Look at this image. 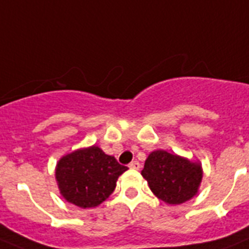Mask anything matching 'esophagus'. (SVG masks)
<instances>
[{"instance_id":"obj_1","label":"esophagus","mask_w":249,"mask_h":249,"mask_svg":"<svg viewBox=\"0 0 249 249\" xmlns=\"http://www.w3.org/2000/svg\"><path fill=\"white\" fill-rule=\"evenodd\" d=\"M129 167L133 169V170H139V169H141V163H139L138 161H131V162L129 163Z\"/></svg>"}]
</instances>
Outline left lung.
<instances>
[{"label": "left lung", "instance_id": "obj_1", "mask_svg": "<svg viewBox=\"0 0 249 249\" xmlns=\"http://www.w3.org/2000/svg\"><path fill=\"white\" fill-rule=\"evenodd\" d=\"M199 162L157 149L149 153L142 170L151 191L169 205H180L197 195L202 180Z\"/></svg>", "mask_w": 249, "mask_h": 249}]
</instances>
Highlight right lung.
Listing matches in <instances>:
<instances>
[{"instance_id":"add662e5","label":"right lung","mask_w":249,"mask_h":249,"mask_svg":"<svg viewBox=\"0 0 249 249\" xmlns=\"http://www.w3.org/2000/svg\"><path fill=\"white\" fill-rule=\"evenodd\" d=\"M128 167L96 145L76 149L61 157L56 166V180L66 201L80 209L101 205L114 192L116 180Z\"/></svg>"}]
</instances>
